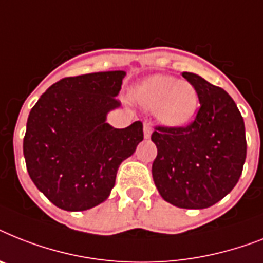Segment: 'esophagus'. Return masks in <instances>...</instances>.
<instances>
[{"mask_svg": "<svg viewBox=\"0 0 263 263\" xmlns=\"http://www.w3.org/2000/svg\"><path fill=\"white\" fill-rule=\"evenodd\" d=\"M143 131H144V138L150 139L151 134H153V127H151V124L148 121H146L144 125H143Z\"/></svg>", "mask_w": 263, "mask_h": 263, "instance_id": "obj_1", "label": "esophagus"}]
</instances>
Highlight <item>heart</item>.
<instances>
[{"mask_svg": "<svg viewBox=\"0 0 263 263\" xmlns=\"http://www.w3.org/2000/svg\"><path fill=\"white\" fill-rule=\"evenodd\" d=\"M138 104L155 109L158 120L166 127H183L193 120L200 106L197 89L187 81L170 76H151L132 90Z\"/></svg>", "mask_w": 263, "mask_h": 263, "instance_id": "obj_1", "label": "heart"}]
</instances>
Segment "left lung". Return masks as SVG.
<instances>
[{"label": "left lung", "instance_id": "obj_1", "mask_svg": "<svg viewBox=\"0 0 263 263\" xmlns=\"http://www.w3.org/2000/svg\"><path fill=\"white\" fill-rule=\"evenodd\" d=\"M182 77L197 89L200 109L186 127H155L153 178L165 201L204 209L226 197L239 181L247 153L245 121L224 89L193 72Z\"/></svg>", "mask_w": 263, "mask_h": 263}]
</instances>
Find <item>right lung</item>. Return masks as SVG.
<instances>
[{
    "instance_id": "right-lung-1",
    "label": "right lung",
    "mask_w": 263,
    "mask_h": 263,
    "mask_svg": "<svg viewBox=\"0 0 263 263\" xmlns=\"http://www.w3.org/2000/svg\"><path fill=\"white\" fill-rule=\"evenodd\" d=\"M125 71L66 77L51 85L29 112L23 151L28 174L58 208L86 211L105 201L120 163L143 140L142 121L113 128L106 115Z\"/></svg>"
}]
</instances>
